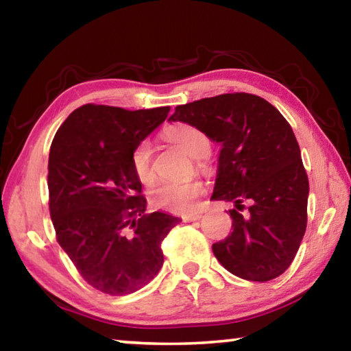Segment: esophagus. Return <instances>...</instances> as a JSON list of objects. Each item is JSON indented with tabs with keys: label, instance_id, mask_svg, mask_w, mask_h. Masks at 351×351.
Wrapping results in <instances>:
<instances>
[{
	"label": "esophagus",
	"instance_id": "obj_1",
	"mask_svg": "<svg viewBox=\"0 0 351 351\" xmlns=\"http://www.w3.org/2000/svg\"><path fill=\"white\" fill-rule=\"evenodd\" d=\"M201 213H190V215H184L182 217V221L184 223H192V221H198V219H201Z\"/></svg>",
	"mask_w": 351,
	"mask_h": 351
}]
</instances>
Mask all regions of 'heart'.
Wrapping results in <instances>:
<instances>
[{
    "mask_svg": "<svg viewBox=\"0 0 351 351\" xmlns=\"http://www.w3.org/2000/svg\"><path fill=\"white\" fill-rule=\"evenodd\" d=\"M164 136L170 142H173L181 150L186 152L193 159H204L210 153V141L197 127L180 123L164 132ZM133 173L141 184L150 186L154 182V167H153V150L148 139H142L134 145L130 154ZM203 167V162H199ZM204 193V184L193 180L187 182H162L154 187L148 201L154 209H161L173 213H186L197 206V199Z\"/></svg>",
    "mask_w": 351,
    "mask_h": 351,
    "instance_id": "b5f03b06",
    "label": "heart"
}]
</instances>
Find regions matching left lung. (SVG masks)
<instances>
[{
    "instance_id": "left-lung-1",
    "label": "left lung",
    "mask_w": 351,
    "mask_h": 351,
    "mask_svg": "<svg viewBox=\"0 0 351 351\" xmlns=\"http://www.w3.org/2000/svg\"><path fill=\"white\" fill-rule=\"evenodd\" d=\"M186 122L221 144L212 199L230 201L232 232L212 245L234 276L268 282L293 263L306 229L310 184L300 148L280 111L255 94L232 93L175 108ZM243 202L250 204L241 214Z\"/></svg>"
}]
</instances>
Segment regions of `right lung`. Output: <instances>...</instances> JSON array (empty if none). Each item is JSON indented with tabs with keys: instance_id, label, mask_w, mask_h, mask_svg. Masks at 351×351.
Returning <instances> with one entry per match:
<instances>
[{
	"instance_id": "right-lung-1",
	"label": "right lung",
	"mask_w": 351,
	"mask_h": 351,
	"mask_svg": "<svg viewBox=\"0 0 351 351\" xmlns=\"http://www.w3.org/2000/svg\"><path fill=\"white\" fill-rule=\"evenodd\" d=\"M170 106L123 110L86 104L54 136L47 164L49 212L58 245L88 285L125 295L154 278L162 240L181 221L145 213L130 154L161 125Z\"/></svg>"
}]
</instances>
